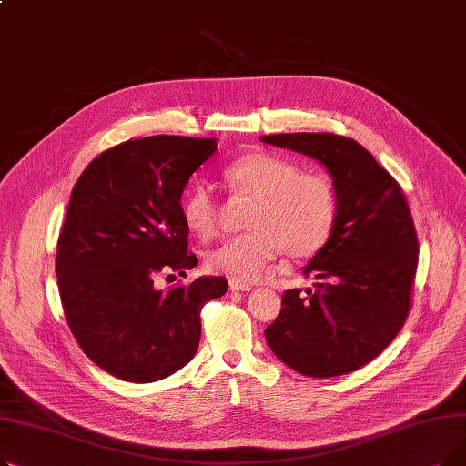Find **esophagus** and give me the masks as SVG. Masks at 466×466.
<instances>
[{
    "label": "esophagus",
    "mask_w": 466,
    "mask_h": 466,
    "mask_svg": "<svg viewBox=\"0 0 466 466\" xmlns=\"http://www.w3.org/2000/svg\"><path fill=\"white\" fill-rule=\"evenodd\" d=\"M228 287H230L232 292H236V290L238 292L239 290H251L253 289V285H249V283H241V281H234V279L228 283Z\"/></svg>",
    "instance_id": "esophagus-1"
}]
</instances>
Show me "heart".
<instances>
[{
  "label": "heart",
  "instance_id": "b5f03b06",
  "mask_svg": "<svg viewBox=\"0 0 466 466\" xmlns=\"http://www.w3.org/2000/svg\"><path fill=\"white\" fill-rule=\"evenodd\" d=\"M223 176L234 192L251 198L243 220L249 230L208 253L209 272L251 283L268 272L279 249L302 258L319 251L330 238L338 200L329 177L300 171L299 164L268 151L236 158ZM181 215L190 232L211 238L218 227L213 188L206 183L190 187Z\"/></svg>",
  "mask_w": 466,
  "mask_h": 466
}]
</instances>
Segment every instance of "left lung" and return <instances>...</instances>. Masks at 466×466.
<instances>
[{"instance_id": "8db88e82", "label": "left lung", "mask_w": 466, "mask_h": 466, "mask_svg": "<svg viewBox=\"0 0 466 466\" xmlns=\"http://www.w3.org/2000/svg\"><path fill=\"white\" fill-rule=\"evenodd\" d=\"M264 143L321 162L336 190V220L325 246L304 268L315 290H285L264 330L289 369L334 378L374 360L400 332L411 308L420 246L400 185L351 137L274 134Z\"/></svg>"}]
</instances>
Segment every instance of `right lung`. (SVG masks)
<instances>
[{"label": "right lung", "instance_id": "right-lung-1", "mask_svg": "<svg viewBox=\"0 0 466 466\" xmlns=\"http://www.w3.org/2000/svg\"><path fill=\"white\" fill-rule=\"evenodd\" d=\"M217 151L215 139L151 136L97 155L71 190L56 249V278L71 334L107 374L164 380L196 355L200 311L227 292L225 278H198L166 292L160 272L185 274L181 194Z\"/></svg>", "mask_w": 466, "mask_h": 466}]
</instances>
